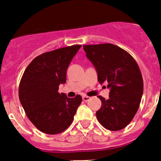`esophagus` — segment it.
<instances>
[{"label":"esophagus","instance_id":"obj_1","mask_svg":"<svg viewBox=\"0 0 161 161\" xmlns=\"http://www.w3.org/2000/svg\"><path fill=\"white\" fill-rule=\"evenodd\" d=\"M90 99V97H88V96H83V97H82V100H84V101H86V102L88 101Z\"/></svg>","mask_w":161,"mask_h":161}]
</instances>
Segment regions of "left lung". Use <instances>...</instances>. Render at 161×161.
I'll use <instances>...</instances> for the list:
<instances>
[{
    "label": "left lung",
    "mask_w": 161,
    "mask_h": 161,
    "mask_svg": "<svg viewBox=\"0 0 161 161\" xmlns=\"http://www.w3.org/2000/svg\"><path fill=\"white\" fill-rule=\"evenodd\" d=\"M86 58L97 72L98 82L107 83L109 98L98 96L101 108L96 115L108 130L118 131L131 122L139 109L143 93V80L134 58L111 43L84 45Z\"/></svg>",
    "instance_id": "1"
}]
</instances>
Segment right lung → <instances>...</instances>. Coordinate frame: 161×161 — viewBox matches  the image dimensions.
<instances>
[{
	"mask_svg": "<svg viewBox=\"0 0 161 161\" xmlns=\"http://www.w3.org/2000/svg\"><path fill=\"white\" fill-rule=\"evenodd\" d=\"M80 45L46 52L34 58L25 69L19 89L21 104L31 122L49 135L64 131L72 122L82 97L69 98L59 93L66 72Z\"/></svg>",
	"mask_w": 161,
	"mask_h": 161,
	"instance_id": "obj_1",
	"label": "right lung"
}]
</instances>
